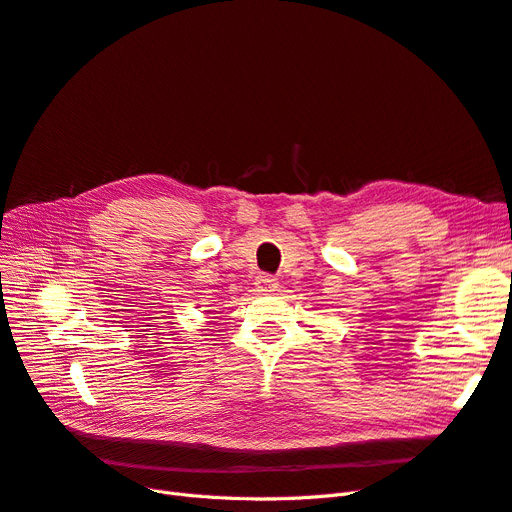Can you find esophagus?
Returning <instances> with one entry per match:
<instances>
[{
    "instance_id": "obj_1",
    "label": "esophagus",
    "mask_w": 512,
    "mask_h": 512,
    "mask_svg": "<svg viewBox=\"0 0 512 512\" xmlns=\"http://www.w3.org/2000/svg\"><path fill=\"white\" fill-rule=\"evenodd\" d=\"M255 289L263 295V293H274L278 289V280L270 274H259L255 278Z\"/></svg>"
}]
</instances>
